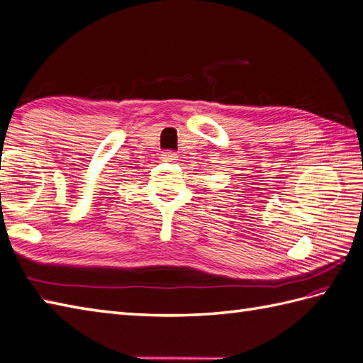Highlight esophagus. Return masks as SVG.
Returning a JSON list of instances; mask_svg holds the SVG:
<instances>
[{
  "mask_svg": "<svg viewBox=\"0 0 363 363\" xmlns=\"http://www.w3.org/2000/svg\"><path fill=\"white\" fill-rule=\"evenodd\" d=\"M160 159L164 160V162H174V160H177V154L174 152V151H164L160 154Z\"/></svg>",
  "mask_w": 363,
  "mask_h": 363,
  "instance_id": "obj_1",
  "label": "esophagus"
}]
</instances>
